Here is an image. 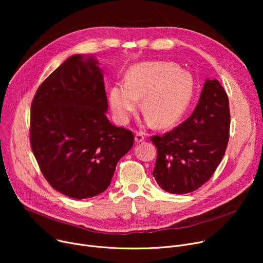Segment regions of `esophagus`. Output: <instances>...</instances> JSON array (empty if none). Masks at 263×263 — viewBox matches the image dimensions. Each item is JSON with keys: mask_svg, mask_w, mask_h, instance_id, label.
<instances>
[{"mask_svg": "<svg viewBox=\"0 0 263 263\" xmlns=\"http://www.w3.org/2000/svg\"><path fill=\"white\" fill-rule=\"evenodd\" d=\"M145 137H146V134L144 132H136V134H135V142L141 143V142H143L145 140Z\"/></svg>", "mask_w": 263, "mask_h": 263, "instance_id": "obj_1", "label": "esophagus"}]
</instances>
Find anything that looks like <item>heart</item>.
Wrapping results in <instances>:
<instances>
[{"instance_id":"obj_1","label":"heart","mask_w":263,"mask_h":263,"mask_svg":"<svg viewBox=\"0 0 263 263\" xmlns=\"http://www.w3.org/2000/svg\"><path fill=\"white\" fill-rule=\"evenodd\" d=\"M194 91L192 76L168 62H145L132 66L126 83L109 90V104L119 123H127L140 98L146 120L159 128L173 126L187 108Z\"/></svg>"}]
</instances>
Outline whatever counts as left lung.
I'll return each instance as SVG.
<instances>
[{"instance_id":"8db88e82","label":"left lung","mask_w":263,"mask_h":263,"mask_svg":"<svg viewBox=\"0 0 263 263\" xmlns=\"http://www.w3.org/2000/svg\"><path fill=\"white\" fill-rule=\"evenodd\" d=\"M228 97L217 80H206L192 115L163 135L151 136L158 150L154 177L165 192L186 194L214 174L229 140Z\"/></svg>"}]
</instances>
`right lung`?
<instances>
[{
  "mask_svg": "<svg viewBox=\"0 0 263 263\" xmlns=\"http://www.w3.org/2000/svg\"><path fill=\"white\" fill-rule=\"evenodd\" d=\"M106 110L103 74L91 57L67 59L34 96L32 151L46 180L68 197L101 194L133 146L132 131L113 126Z\"/></svg>",
  "mask_w": 263,
  "mask_h": 263,
  "instance_id": "1",
  "label": "right lung"
}]
</instances>
